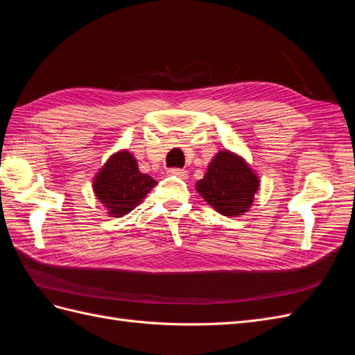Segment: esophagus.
Listing matches in <instances>:
<instances>
[{"label": "esophagus", "mask_w": 355, "mask_h": 355, "mask_svg": "<svg viewBox=\"0 0 355 355\" xmlns=\"http://www.w3.org/2000/svg\"><path fill=\"white\" fill-rule=\"evenodd\" d=\"M167 173H168V175H171V176L182 178V179H185V178H187V170H184V168H176V167H173V168H168V170H167Z\"/></svg>", "instance_id": "34e87169"}]
</instances>
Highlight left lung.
Listing matches in <instances>:
<instances>
[{
  "label": "left lung",
  "mask_w": 355,
  "mask_h": 355,
  "mask_svg": "<svg viewBox=\"0 0 355 355\" xmlns=\"http://www.w3.org/2000/svg\"><path fill=\"white\" fill-rule=\"evenodd\" d=\"M196 189L222 216L237 218L252 207L259 178L244 158L225 149L213 157Z\"/></svg>",
  "instance_id": "8db88e82"
}]
</instances>
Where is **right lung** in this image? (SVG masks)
Wrapping results in <instances>:
<instances>
[{"label":"right lung","mask_w":355,"mask_h":355,"mask_svg":"<svg viewBox=\"0 0 355 355\" xmlns=\"http://www.w3.org/2000/svg\"><path fill=\"white\" fill-rule=\"evenodd\" d=\"M157 185L149 175L139 171L137 161L128 151H120L106 161L93 180V191L112 218L130 213Z\"/></svg>","instance_id":"obj_1"}]
</instances>
